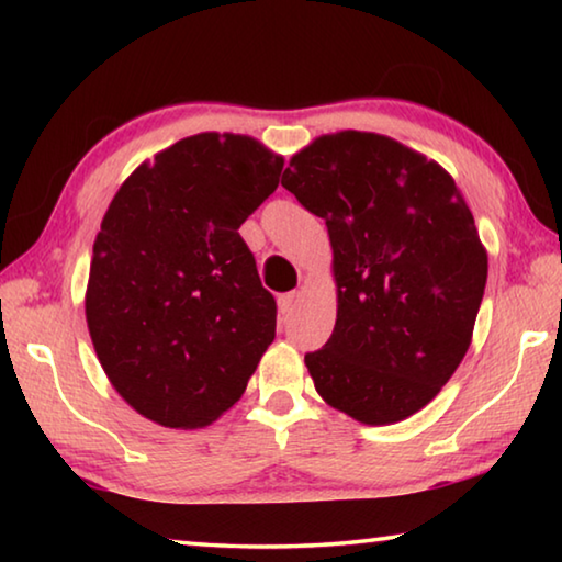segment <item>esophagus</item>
Segmentation results:
<instances>
[{"instance_id":"1","label":"esophagus","mask_w":562,"mask_h":562,"mask_svg":"<svg viewBox=\"0 0 562 562\" xmlns=\"http://www.w3.org/2000/svg\"><path fill=\"white\" fill-rule=\"evenodd\" d=\"M297 302H300V292L280 294V300H278V304H280V315H282V317H290L292 312H294V307H297Z\"/></svg>"}]
</instances>
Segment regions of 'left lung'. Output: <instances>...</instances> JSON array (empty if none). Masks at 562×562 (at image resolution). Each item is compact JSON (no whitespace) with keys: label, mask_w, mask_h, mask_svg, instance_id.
Instances as JSON below:
<instances>
[{"label":"left lung","mask_w":562,"mask_h":562,"mask_svg":"<svg viewBox=\"0 0 562 562\" xmlns=\"http://www.w3.org/2000/svg\"><path fill=\"white\" fill-rule=\"evenodd\" d=\"M282 186L325 217L337 280L327 345L304 355L317 394L369 426L416 414L471 345L488 255L453 178L379 133L319 136Z\"/></svg>","instance_id":"1"}]
</instances>
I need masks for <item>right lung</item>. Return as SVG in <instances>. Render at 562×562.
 <instances>
[{"mask_svg": "<svg viewBox=\"0 0 562 562\" xmlns=\"http://www.w3.org/2000/svg\"><path fill=\"white\" fill-rule=\"evenodd\" d=\"M282 166L250 136L198 133L113 195L93 243L87 322L109 382L150 422H215L272 345L278 304L237 231Z\"/></svg>", "mask_w": 562, "mask_h": 562, "instance_id": "obj_1", "label": "right lung"}]
</instances>
